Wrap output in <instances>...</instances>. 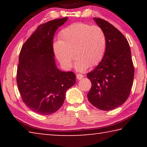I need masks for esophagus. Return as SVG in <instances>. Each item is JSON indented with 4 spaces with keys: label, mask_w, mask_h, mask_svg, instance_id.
Returning <instances> with one entry per match:
<instances>
[{
    "label": "esophagus",
    "mask_w": 147,
    "mask_h": 147,
    "mask_svg": "<svg viewBox=\"0 0 147 147\" xmlns=\"http://www.w3.org/2000/svg\"><path fill=\"white\" fill-rule=\"evenodd\" d=\"M84 78V76L82 75V74H76V78L78 80H81L82 78Z\"/></svg>",
    "instance_id": "esophagus-1"
}]
</instances>
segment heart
Listing matches in <instances>:
<instances>
[{
	"label": "heart",
	"instance_id": "1",
	"mask_svg": "<svg viewBox=\"0 0 147 147\" xmlns=\"http://www.w3.org/2000/svg\"><path fill=\"white\" fill-rule=\"evenodd\" d=\"M59 41L53 45L54 54L65 69H71L74 55L75 69L84 71L100 63L105 54L106 37L97 25L76 23L62 29Z\"/></svg>",
	"mask_w": 147,
	"mask_h": 147
}]
</instances>
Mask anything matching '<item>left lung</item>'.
Wrapping results in <instances>:
<instances>
[{
    "label": "left lung",
    "mask_w": 147,
    "mask_h": 147,
    "mask_svg": "<svg viewBox=\"0 0 147 147\" xmlns=\"http://www.w3.org/2000/svg\"><path fill=\"white\" fill-rule=\"evenodd\" d=\"M106 37L105 54L87 77L91 88L88 98L92 105L111 110L125 102L133 85L134 67L127 39L115 26L100 18H93Z\"/></svg>",
    "instance_id": "left-lung-1"
}]
</instances>
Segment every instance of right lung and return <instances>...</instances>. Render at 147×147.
<instances>
[{
    "instance_id": "obj_1",
    "label": "right lung",
    "mask_w": 147,
    "mask_h": 147,
    "mask_svg": "<svg viewBox=\"0 0 147 147\" xmlns=\"http://www.w3.org/2000/svg\"><path fill=\"white\" fill-rule=\"evenodd\" d=\"M67 17L39 25L22 47L17 84L22 100L32 111L43 115L55 113L63 105L67 90L76 83L73 72L57 68L53 37Z\"/></svg>"
}]
</instances>
